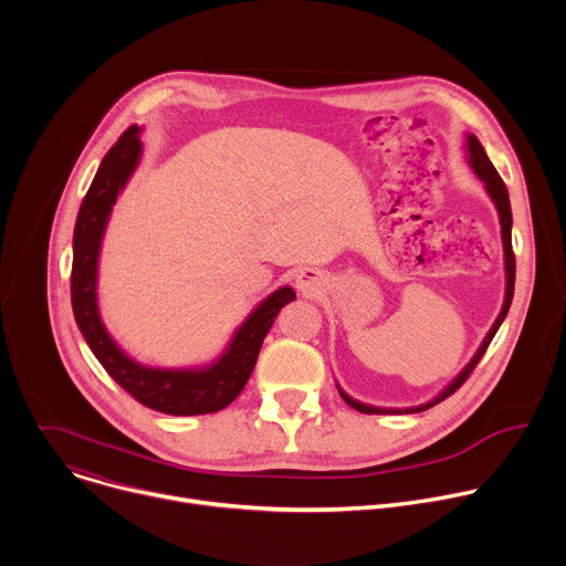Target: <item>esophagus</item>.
Returning <instances> with one entry per match:
<instances>
[{"instance_id": "obj_1", "label": "esophagus", "mask_w": 566, "mask_h": 566, "mask_svg": "<svg viewBox=\"0 0 566 566\" xmlns=\"http://www.w3.org/2000/svg\"><path fill=\"white\" fill-rule=\"evenodd\" d=\"M295 284H297V289H300L304 295H313V293H317V289H319V275H317V271H313V269H304V271L297 273Z\"/></svg>"}]
</instances>
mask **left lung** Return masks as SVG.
I'll return each mask as SVG.
<instances>
[{"instance_id":"obj_1","label":"left lung","mask_w":566,"mask_h":566,"mask_svg":"<svg viewBox=\"0 0 566 566\" xmlns=\"http://www.w3.org/2000/svg\"><path fill=\"white\" fill-rule=\"evenodd\" d=\"M468 164L472 166V170L476 172V177L486 184V190H489V195H491V199L495 201V206H497V212H500V221H502V241H504V262H506V300H504V306H502V313L497 315V319H495V325H493V329L489 332V336L483 338V343H481V347L476 349V354L472 356V360L465 365V369L434 398V400H430V402H426V406H419V408H406V410H385V408H371V406H363V402H358V400H354L352 396H347L340 387V396L345 398V402H349V406L354 408V410H358V412H363V415H415V412H423V410H428V408H434L437 402H441L443 398H448L450 394H454L465 380H468V376L472 374V369L476 367V363L481 360V356L486 354V349H489V345H491V340L495 338V334H497V329H500V325L504 322V317H506V313H509V308H511V302H513V291H515V253H513V239H511V228H513V214H511V201H509V190H506V186H504V181H502V177L497 175V170H495V166L491 164V158H489V154H486V149H483V145L479 143V138L476 136H472V134H468Z\"/></svg>"}]
</instances>
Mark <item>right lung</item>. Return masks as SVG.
Segmentation results:
<instances>
[{
  "instance_id": "obj_1",
  "label": "right lung",
  "mask_w": 566,
  "mask_h": 566,
  "mask_svg": "<svg viewBox=\"0 0 566 566\" xmlns=\"http://www.w3.org/2000/svg\"><path fill=\"white\" fill-rule=\"evenodd\" d=\"M138 127H127L105 154L103 164L80 206L73 228V264H71V306L90 349L105 371L140 406L172 415L195 417L219 412L241 394L249 382L262 343L277 317L280 308L295 300L293 289L282 286L269 295L241 325L226 354L206 369H151L125 356L105 332L96 304V271L101 239L116 203L118 192L132 177L138 156Z\"/></svg>"
}]
</instances>
